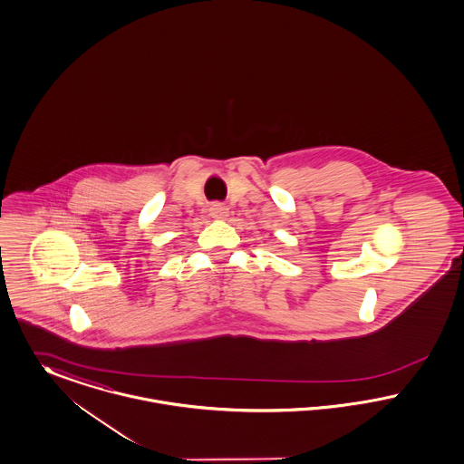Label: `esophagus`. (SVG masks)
Returning <instances> with one entry per match:
<instances>
[{
    "mask_svg": "<svg viewBox=\"0 0 464 464\" xmlns=\"http://www.w3.org/2000/svg\"><path fill=\"white\" fill-rule=\"evenodd\" d=\"M227 207L226 205H222V203H214L212 207H210V216L214 218H227Z\"/></svg>",
    "mask_w": 464,
    "mask_h": 464,
    "instance_id": "34e87169",
    "label": "esophagus"
}]
</instances>
